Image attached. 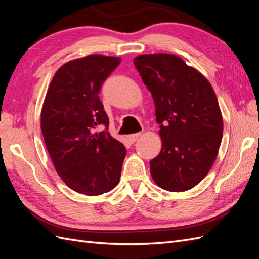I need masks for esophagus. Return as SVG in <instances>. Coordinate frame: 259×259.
<instances>
[{
    "label": "esophagus",
    "instance_id": "esophagus-1",
    "mask_svg": "<svg viewBox=\"0 0 259 259\" xmlns=\"http://www.w3.org/2000/svg\"><path fill=\"white\" fill-rule=\"evenodd\" d=\"M142 136V134H140V133H136V134H132V135H128L127 136V140H128V143H131V144H134L136 140Z\"/></svg>",
    "mask_w": 259,
    "mask_h": 259
}]
</instances>
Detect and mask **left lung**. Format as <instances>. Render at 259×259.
<instances>
[{"label": "left lung", "instance_id": "left-lung-1", "mask_svg": "<svg viewBox=\"0 0 259 259\" xmlns=\"http://www.w3.org/2000/svg\"><path fill=\"white\" fill-rule=\"evenodd\" d=\"M134 65L150 91L162 149L150 173L162 189L183 192L197 186L216 160L223 116L206 77L176 55H139Z\"/></svg>", "mask_w": 259, "mask_h": 259}]
</instances>
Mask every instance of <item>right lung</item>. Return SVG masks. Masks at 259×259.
<instances>
[{
    "instance_id": "right-lung-1",
    "label": "right lung",
    "mask_w": 259,
    "mask_h": 259,
    "mask_svg": "<svg viewBox=\"0 0 259 259\" xmlns=\"http://www.w3.org/2000/svg\"><path fill=\"white\" fill-rule=\"evenodd\" d=\"M120 57L90 55L55 73L41 111L49 154L64 183L79 193L100 195L119 184L126 149L107 132L108 115L98 94ZM104 124L106 131L94 133Z\"/></svg>"
}]
</instances>
